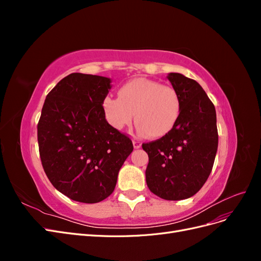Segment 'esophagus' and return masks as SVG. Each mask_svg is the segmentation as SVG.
Segmentation results:
<instances>
[{
	"mask_svg": "<svg viewBox=\"0 0 261 261\" xmlns=\"http://www.w3.org/2000/svg\"><path fill=\"white\" fill-rule=\"evenodd\" d=\"M133 144H134V147H135L136 149H138V148L141 147V143H140L139 140H134Z\"/></svg>",
	"mask_w": 261,
	"mask_h": 261,
	"instance_id": "34e87169",
	"label": "esophagus"
}]
</instances>
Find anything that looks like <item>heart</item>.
Listing matches in <instances>:
<instances>
[{
	"label": "heart",
	"instance_id": "b5f03b06",
	"mask_svg": "<svg viewBox=\"0 0 261 261\" xmlns=\"http://www.w3.org/2000/svg\"><path fill=\"white\" fill-rule=\"evenodd\" d=\"M102 109L115 129H123L136 118L140 134L161 138L177 124L181 101L174 87L138 77L121 87L118 98L107 96Z\"/></svg>",
	"mask_w": 261,
	"mask_h": 261
}]
</instances>
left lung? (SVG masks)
I'll return each mask as SVG.
<instances>
[{"mask_svg": "<svg viewBox=\"0 0 261 261\" xmlns=\"http://www.w3.org/2000/svg\"><path fill=\"white\" fill-rule=\"evenodd\" d=\"M177 90L181 112L168 135L143 144L148 153L146 181L150 192L165 200L194 196L208 179L218 149L215 106L192 78L170 73Z\"/></svg>", "mask_w": 261, "mask_h": 261, "instance_id": "left-lung-1", "label": "left lung"}]
</instances>
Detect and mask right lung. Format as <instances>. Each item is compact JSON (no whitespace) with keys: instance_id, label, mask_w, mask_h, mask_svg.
I'll return each mask as SVG.
<instances>
[{"instance_id":"right-lung-1","label":"right lung","mask_w":261,"mask_h":261,"mask_svg":"<svg viewBox=\"0 0 261 261\" xmlns=\"http://www.w3.org/2000/svg\"><path fill=\"white\" fill-rule=\"evenodd\" d=\"M110 78L73 73L48 93L38 122L43 170L75 201L100 202L114 191L132 139L110 125L102 109Z\"/></svg>"}]
</instances>
